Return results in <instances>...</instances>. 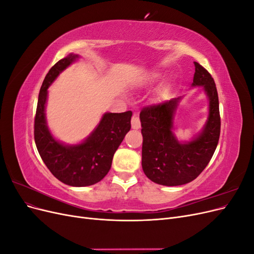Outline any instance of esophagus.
<instances>
[{
  "instance_id": "1",
  "label": "esophagus",
  "mask_w": 254,
  "mask_h": 254,
  "mask_svg": "<svg viewBox=\"0 0 254 254\" xmlns=\"http://www.w3.org/2000/svg\"><path fill=\"white\" fill-rule=\"evenodd\" d=\"M131 127L133 129H139L141 127V122H140V119H139V115H137L136 113H134L132 115V119H131Z\"/></svg>"
}]
</instances>
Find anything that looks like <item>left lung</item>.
I'll return each mask as SVG.
<instances>
[{"instance_id":"1","label":"left lung","mask_w":254,"mask_h":254,"mask_svg":"<svg viewBox=\"0 0 254 254\" xmlns=\"http://www.w3.org/2000/svg\"><path fill=\"white\" fill-rule=\"evenodd\" d=\"M194 64L191 86H201L209 98V117L200 133L190 142H179L175 136V114L182 97L145 107L140 113L143 172L148 179L161 186H182L196 179L209 164L218 144L220 115L217 89L211 74L198 63Z\"/></svg>"}]
</instances>
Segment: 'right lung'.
<instances>
[{
	"mask_svg": "<svg viewBox=\"0 0 254 254\" xmlns=\"http://www.w3.org/2000/svg\"><path fill=\"white\" fill-rule=\"evenodd\" d=\"M78 55L70 54L52 66L41 86L35 118V143L44 164L58 180L71 187H89L108 174L114 152L131 128L132 112L103 115L97 127L80 144L65 145L53 136L45 119L48 89Z\"/></svg>",
	"mask_w": 254,
	"mask_h": 254,
	"instance_id": "obj_1",
	"label": "right lung"
}]
</instances>
